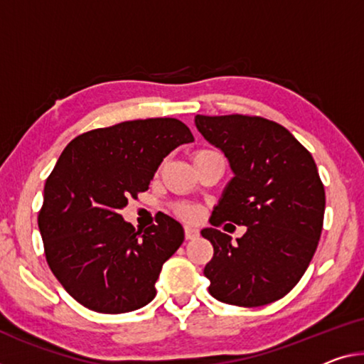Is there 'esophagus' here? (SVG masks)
I'll return each instance as SVG.
<instances>
[{"instance_id":"1","label":"esophagus","mask_w":364,"mask_h":364,"mask_svg":"<svg viewBox=\"0 0 364 364\" xmlns=\"http://www.w3.org/2000/svg\"><path fill=\"white\" fill-rule=\"evenodd\" d=\"M198 229L197 228H193V226H186V239H195V237H198Z\"/></svg>"}]
</instances>
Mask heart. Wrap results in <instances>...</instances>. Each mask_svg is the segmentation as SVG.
<instances>
[{
	"label": "heart",
	"instance_id": "1",
	"mask_svg": "<svg viewBox=\"0 0 364 364\" xmlns=\"http://www.w3.org/2000/svg\"><path fill=\"white\" fill-rule=\"evenodd\" d=\"M206 154H215V151H210V149H201V151H197L195 153L193 158H198V156H206ZM176 211L178 216L186 218V220H193V218H197V210L193 208L192 205L188 203H181L176 206Z\"/></svg>",
	"mask_w": 364,
	"mask_h": 364
}]
</instances>
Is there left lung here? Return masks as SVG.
Returning a JSON list of instances; mask_svg holds the SVG:
<instances>
[{
	"instance_id": "8db88e82",
	"label": "left lung",
	"mask_w": 364,
	"mask_h": 364,
	"mask_svg": "<svg viewBox=\"0 0 364 364\" xmlns=\"http://www.w3.org/2000/svg\"><path fill=\"white\" fill-rule=\"evenodd\" d=\"M206 141L221 149L234 177L201 236L213 245L205 267L208 291L226 304L257 307L296 287L317 249L326 192L317 166L287 128L249 115H197ZM248 226L237 245L215 228Z\"/></svg>"
}]
</instances>
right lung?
<instances>
[{"instance_id":"1","label":"right lung","mask_w":364,"mask_h":364,"mask_svg":"<svg viewBox=\"0 0 364 364\" xmlns=\"http://www.w3.org/2000/svg\"><path fill=\"white\" fill-rule=\"evenodd\" d=\"M192 141L181 120L146 119L82 133L61 153L43 188L38 229L50 270L77 303L122 314L153 301L183 228L163 215L136 231L119 211L148 190L172 149Z\"/></svg>"}]
</instances>
